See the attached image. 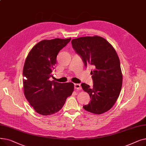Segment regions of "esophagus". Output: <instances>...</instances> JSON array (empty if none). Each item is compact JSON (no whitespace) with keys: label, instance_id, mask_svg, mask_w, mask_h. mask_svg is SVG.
Returning a JSON list of instances; mask_svg holds the SVG:
<instances>
[{"label":"esophagus","instance_id":"obj_1","mask_svg":"<svg viewBox=\"0 0 146 146\" xmlns=\"http://www.w3.org/2000/svg\"><path fill=\"white\" fill-rule=\"evenodd\" d=\"M74 88L76 89L80 90L82 89V87H81L80 84H74Z\"/></svg>","mask_w":146,"mask_h":146}]
</instances>
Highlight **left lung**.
Returning a JSON list of instances; mask_svg holds the SVG:
<instances>
[{
  "label": "left lung",
  "instance_id": "left-lung-1",
  "mask_svg": "<svg viewBox=\"0 0 146 146\" xmlns=\"http://www.w3.org/2000/svg\"><path fill=\"white\" fill-rule=\"evenodd\" d=\"M72 44L85 67L89 64L94 68L91 71L93 88L81 84L91 98L83 108L95 114L108 111L117 101L122 88V74L115 50L105 38L99 36L76 38L72 40Z\"/></svg>",
  "mask_w": 146,
  "mask_h": 146
}]
</instances>
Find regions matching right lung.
Instances as JSON below:
<instances>
[{
	"label": "right lung",
	"instance_id": "1",
	"mask_svg": "<svg viewBox=\"0 0 146 146\" xmlns=\"http://www.w3.org/2000/svg\"><path fill=\"white\" fill-rule=\"evenodd\" d=\"M70 40H42L31 49L25 60L23 69L24 94L35 111L42 115L59 111L74 90L73 83L50 80L53 77L57 54Z\"/></svg>",
	"mask_w": 146,
	"mask_h": 146
}]
</instances>
